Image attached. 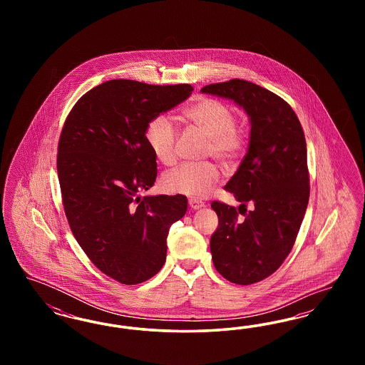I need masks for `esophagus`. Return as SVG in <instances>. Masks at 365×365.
Segmentation results:
<instances>
[{
  "label": "esophagus",
  "mask_w": 365,
  "mask_h": 365,
  "mask_svg": "<svg viewBox=\"0 0 365 365\" xmlns=\"http://www.w3.org/2000/svg\"><path fill=\"white\" fill-rule=\"evenodd\" d=\"M189 205L192 210H197V209L204 208L205 204L201 202V201H197V200H189Z\"/></svg>",
  "instance_id": "esophagus-1"
}]
</instances>
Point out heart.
Masks as SVG:
<instances>
[{"label": "heart", "mask_w": 365, "mask_h": 365, "mask_svg": "<svg viewBox=\"0 0 365 365\" xmlns=\"http://www.w3.org/2000/svg\"><path fill=\"white\" fill-rule=\"evenodd\" d=\"M185 116L209 137L208 153L223 164L231 165L241 156L245 134L237 128L234 110L220 101L204 98L185 110ZM145 139L153 156L164 164L176 161L178 131L167 115H157L148 123ZM220 173L213 164H183L164 174L161 186L171 194H183L191 198L207 197L217 183Z\"/></svg>", "instance_id": "heart-1"}]
</instances>
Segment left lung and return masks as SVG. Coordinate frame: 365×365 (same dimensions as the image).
I'll return each instance as SVG.
<instances>
[{
    "label": "left lung",
    "mask_w": 365,
    "mask_h": 365,
    "mask_svg": "<svg viewBox=\"0 0 365 365\" xmlns=\"http://www.w3.org/2000/svg\"><path fill=\"white\" fill-rule=\"evenodd\" d=\"M201 93L226 98L246 112L249 146L225 189L241 202L237 209L213 201L219 226L210 238L217 272L237 284L272 275L289 256L309 201L305 135L294 110L272 91L231 79L202 87ZM249 202L254 209L242 212Z\"/></svg>",
    "instance_id": "8db88e82"
}]
</instances>
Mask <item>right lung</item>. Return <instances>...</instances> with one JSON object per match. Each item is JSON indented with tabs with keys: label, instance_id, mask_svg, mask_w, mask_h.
I'll use <instances>...</instances> for the list:
<instances>
[{
	"label": "right lung",
	"instance_id": "1",
	"mask_svg": "<svg viewBox=\"0 0 365 365\" xmlns=\"http://www.w3.org/2000/svg\"><path fill=\"white\" fill-rule=\"evenodd\" d=\"M190 85L113 79L72 108L58 140L57 174L72 234L91 262L123 284L155 277L167 257L170 227L187 198L146 195L157 176L145 130L190 97Z\"/></svg>",
	"mask_w": 365,
	"mask_h": 365
}]
</instances>
